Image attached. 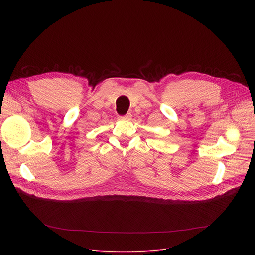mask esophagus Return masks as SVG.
I'll use <instances>...</instances> for the list:
<instances>
[{
  "mask_svg": "<svg viewBox=\"0 0 255 255\" xmlns=\"http://www.w3.org/2000/svg\"><path fill=\"white\" fill-rule=\"evenodd\" d=\"M130 117H132V115H130L129 113H128L127 115H125V116H120V119H123V120H128V119H130Z\"/></svg>",
  "mask_w": 255,
  "mask_h": 255,
  "instance_id": "1",
  "label": "esophagus"
}]
</instances>
